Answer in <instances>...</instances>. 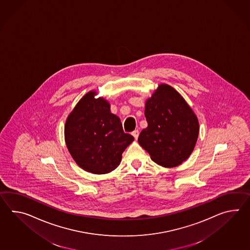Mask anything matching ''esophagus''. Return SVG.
I'll list each match as a JSON object with an SVG mask.
<instances>
[{
    "label": "esophagus",
    "instance_id": "34e87169",
    "mask_svg": "<svg viewBox=\"0 0 250 250\" xmlns=\"http://www.w3.org/2000/svg\"><path fill=\"white\" fill-rule=\"evenodd\" d=\"M132 135H133L134 139L136 140V139L138 138L139 136V131L138 130H134L133 132H132Z\"/></svg>",
    "mask_w": 250,
    "mask_h": 250
}]
</instances>
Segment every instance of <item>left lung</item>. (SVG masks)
I'll list each match as a JSON object with an SVG mask.
<instances>
[{
    "mask_svg": "<svg viewBox=\"0 0 250 250\" xmlns=\"http://www.w3.org/2000/svg\"><path fill=\"white\" fill-rule=\"evenodd\" d=\"M148 126L138 143L157 164L173 167L188 159L199 133V123L183 97L167 84L159 85L145 103Z\"/></svg>",
    "mask_w": 250,
    "mask_h": 250,
    "instance_id": "left-lung-1",
    "label": "left lung"
}]
</instances>
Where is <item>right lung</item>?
I'll return each instance as SVG.
<instances>
[{
    "instance_id": "1",
    "label": "right lung",
    "mask_w": 250,
    "mask_h": 250,
    "mask_svg": "<svg viewBox=\"0 0 250 250\" xmlns=\"http://www.w3.org/2000/svg\"><path fill=\"white\" fill-rule=\"evenodd\" d=\"M92 90L84 95L67 117L64 138L73 160L83 169L105 174L120 164L133 137L124 133L120 118L103 98Z\"/></svg>"
}]
</instances>
